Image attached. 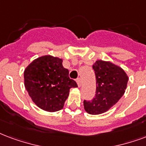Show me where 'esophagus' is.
I'll return each instance as SVG.
<instances>
[{"mask_svg": "<svg viewBox=\"0 0 146 146\" xmlns=\"http://www.w3.org/2000/svg\"><path fill=\"white\" fill-rule=\"evenodd\" d=\"M76 83H77V85L79 87H80L81 85H82V81H81L80 78H78L77 80H76Z\"/></svg>", "mask_w": 146, "mask_h": 146, "instance_id": "34e87169", "label": "esophagus"}]
</instances>
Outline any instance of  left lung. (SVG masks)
Masks as SVG:
<instances>
[{
    "label": "left lung",
    "mask_w": 146,
    "mask_h": 146,
    "mask_svg": "<svg viewBox=\"0 0 146 146\" xmlns=\"http://www.w3.org/2000/svg\"><path fill=\"white\" fill-rule=\"evenodd\" d=\"M96 90L91 101H83L86 112L91 115L102 114L115 105L125 93L129 80L121 67L109 61L97 60L93 65Z\"/></svg>",
    "instance_id": "1"
}]
</instances>
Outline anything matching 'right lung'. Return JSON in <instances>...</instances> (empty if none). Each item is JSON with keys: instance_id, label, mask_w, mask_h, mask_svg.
Listing matches in <instances>:
<instances>
[{"instance_id": "obj_1", "label": "right lung", "mask_w": 146, "mask_h": 146, "mask_svg": "<svg viewBox=\"0 0 146 146\" xmlns=\"http://www.w3.org/2000/svg\"><path fill=\"white\" fill-rule=\"evenodd\" d=\"M62 63L58 57L43 56L24 70V86L29 96L39 108L47 112L62 110L70 88L77 87Z\"/></svg>"}]
</instances>
